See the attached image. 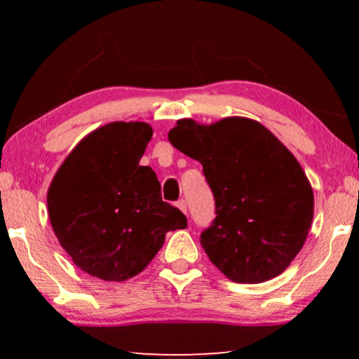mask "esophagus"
<instances>
[{
  "label": "esophagus",
  "instance_id": "esophagus-1",
  "mask_svg": "<svg viewBox=\"0 0 359 359\" xmlns=\"http://www.w3.org/2000/svg\"><path fill=\"white\" fill-rule=\"evenodd\" d=\"M175 205H177V208H179L182 212H184V214H187V203L184 201V199H179L177 204H175Z\"/></svg>",
  "mask_w": 359,
  "mask_h": 359
}]
</instances>
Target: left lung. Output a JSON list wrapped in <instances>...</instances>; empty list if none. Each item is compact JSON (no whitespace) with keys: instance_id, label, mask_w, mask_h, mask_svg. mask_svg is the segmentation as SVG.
<instances>
[{"instance_id":"1","label":"left lung","mask_w":359,"mask_h":359,"mask_svg":"<svg viewBox=\"0 0 359 359\" xmlns=\"http://www.w3.org/2000/svg\"><path fill=\"white\" fill-rule=\"evenodd\" d=\"M169 142L203 165L215 220L201 245L229 280L261 283L287 269L307 239L313 191L294 155L257 120H177Z\"/></svg>"}]
</instances>
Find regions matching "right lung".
Returning a JSON list of instances; mask_svg holds the SVG:
<instances>
[{
	"label": "right lung",
	"mask_w": 359,
	"mask_h": 359,
	"mask_svg": "<svg viewBox=\"0 0 359 359\" xmlns=\"http://www.w3.org/2000/svg\"><path fill=\"white\" fill-rule=\"evenodd\" d=\"M154 135L145 121H112L79 142L53 175L47 209L72 263L107 282L142 272L187 217L161 199L160 182L139 161Z\"/></svg>",
	"instance_id": "right-lung-1"
}]
</instances>
